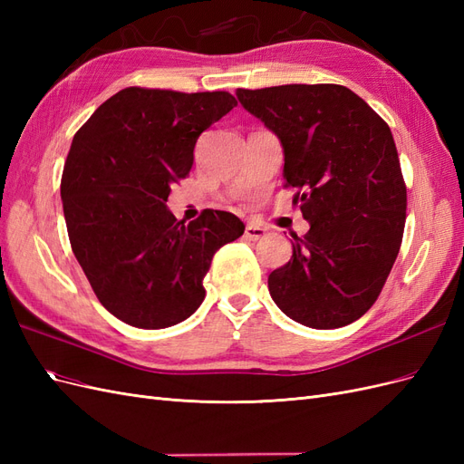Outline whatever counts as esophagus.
I'll return each mask as SVG.
<instances>
[{"instance_id": "esophagus-1", "label": "esophagus", "mask_w": 464, "mask_h": 464, "mask_svg": "<svg viewBox=\"0 0 464 464\" xmlns=\"http://www.w3.org/2000/svg\"><path fill=\"white\" fill-rule=\"evenodd\" d=\"M244 236L251 242H257V240H261V237L266 236V230L263 227H259V224H247Z\"/></svg>"}]
</instances>
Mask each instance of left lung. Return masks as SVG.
<instances>
[{
  "label": "left lung",
  "mask_w": 464,
  "mask_h": 464,
  "mask_svg": "<svg viewBox=\"0 0 464 464\" xmlns=\"http://www.w3.org/2000/svg\"><path fill=\"white\" fill-rule=\"evenodd\" d=\"M237 101L285 152L310 230L269 275L275 304L312 329H339L366 314L395 263L406 186L389 125L341 85L237 89Z\"/></svg>",
  "instance_id": "8db88e82"
}]
</instances>
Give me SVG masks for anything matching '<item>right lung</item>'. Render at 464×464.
Masks as SVG:
<instances>
[{"label":"right lung","mask_w":464,"mask_h":464,"mask_svg":"<svg viewBox=\"0 0 464 464\" xmlns=\"http://www.w3.org/2000/svg\"><path fill=\"white\" fill-rule=\"evenodd\" d=\"M234 106L224 91L130 87L73 137L62 176L69 242L96 298L131 327L166 329L195 314L213 256L246 230L227 210L186 224L166 207L199 135Z\"/></svg>","instance_id":"1"}]
</instances>
